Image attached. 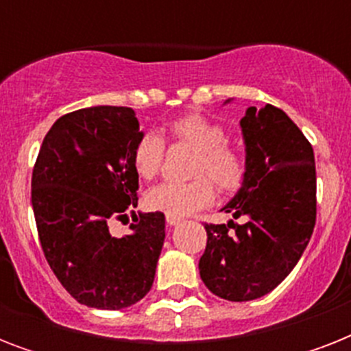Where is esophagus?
I'll return each instance as SVG.
<instances>
[{"label": "esophagus", "instance_id": "1", "mask_svg": "<svg viewBox=\"0 0 351 351\" xmlns=\"http://www.w3.org/2000/svg\"><path fill=\"white\" fill-rule=\"evenodd\" d=\"M165 220H167V226H178L182 222V219H178V217H165Z\"/></svg>", "mask_w": 351, "mask_h": 351}]
</instances>
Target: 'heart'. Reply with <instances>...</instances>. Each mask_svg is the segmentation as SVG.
Masks as SVG:
<instances>
[{"instance_id": "heart-1", "label": "heart", "mask_w": 351, "mask_h": 351, "mask_svg": "<svg viewBox=\"0 0 351 351\" xmlns=\"http://www.w3.org/2000/svg\"><path fill=\"white\" fill-rule=\"evenodd\" d=\"M173 143L187 145L195 151L189 182H162L145 195V202L154 211L169 217H186L208 208L215 198V186L220 193L231 195L244 186L247 160L233 143L226 142V127L200 112H189L171 121ZM165 158V142L154 132H145L132 147V165L142 178L160 173Z\"/></svg>"}]
</instances>
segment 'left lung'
I'll return each mask as SVG.
<instances>
[{"instance_id":"left-lung-1","label":"left lung","mask_w":351,"mask_h":351,"mask_svg":"<svg viewBox=\"0 0 351 351\" xmlns=\"http://www.w3.org/2000/svg\"><path fill=\"white\" fill-rule=\"evenodd\" d=\"M247 176L224 208L244 224H204L198 269L220 299H258L288 277L310 242L317 217L313 147L282 109L247 107L240 120Z\"/></svg>"}]
</instances>
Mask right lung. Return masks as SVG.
I'll return each instance as SVG.
<instances>
[{"mask_svg":"<svg viewBox=\"0 0 351 351\" xmlns=\"http://www.w3.org/2000/svg\"><path fill=\"white\" fill-rule=\"evenodd\" d=\"M140 136L129 107H87L58 118L36 158L32 208L41 250L80 304L121 310L153 286L165 217L134 213L132 147ZM129 213L132 233L112 237L108 224Z\"/></svg>","mask_w":351,"mask_h":351,"instance_id":"obj_1","label":"right lung"}]
</instances>
